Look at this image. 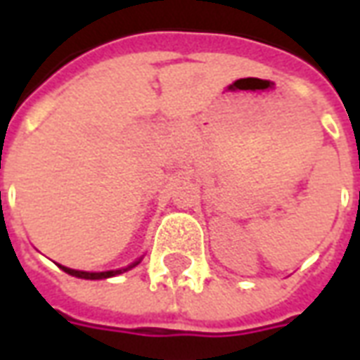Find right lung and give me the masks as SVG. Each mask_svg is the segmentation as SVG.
<instances>
[{"label": "right lung", "mask_w": 360, "mask_h": 360, "mask_svg": "<svg viewBox=\"0 0 360 360\" xmlns=\"http://www.w3.org/2000/svg\"><path fill=\"white\" fill-rule=\"evenodd\" d=\"M139 262H134L133 266H136ZM133 266H129V268H133ZM61 270L67 271V274H71L75 278H82V279H105V278H113V276H117V274H123L129 268H123V270H111V271H81V270H71V268H65V266H59Z\"/></svg>", "instance_id": "right-lung-1"}]
</instances>
